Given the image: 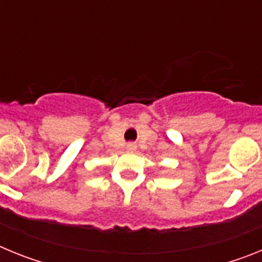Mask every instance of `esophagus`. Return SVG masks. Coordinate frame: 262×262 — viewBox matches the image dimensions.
<instances>
[{"instance_id": "34e87169", "label": "esophagus", "mask_w": 262, "mask_h": 262, "mask_svg": "<svg viewBox=\"0 0 262 262\" xmlns=\"http://www.w3.org/2000/svg\"><path fill=\"white\" fill-rule=\"evenodd\" d=\"M126 149H127V151H135L136 144H135V143H128V144L126 145Z\"/></svg>"}]
</instances>
